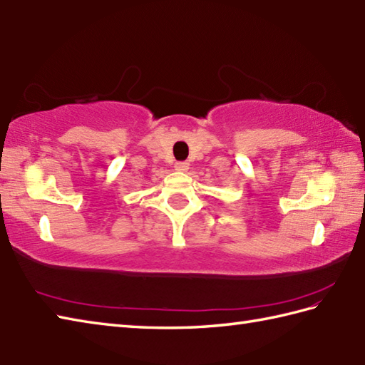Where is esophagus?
<instances>
[{"instance_id": "1", "label": "esophagus", "mask_w": 365, "mask_h": 365, "mask_svg": "<svg viewBox=\"0 0 365 365\" xmlns=\"http://www.w3.org/2000/svg\"><path fill=\"white\" fill-rule=\"evenodd\" d=\"M175 168L178 170V172H187V170H189V162H176Z\"/></svg>"}]
</instances>
